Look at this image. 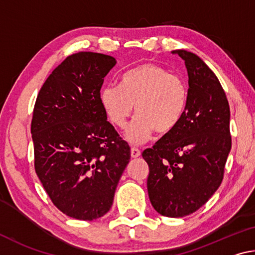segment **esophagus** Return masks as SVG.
Returning a JSON list of instances; mask_svg holds the SVG:
<instances>
[{"label":"esophagus","mask_w":255,"mask_h":255,"mask_svg":"<svg viewBox=\"0 0 255 255\" xmlns=\"http://www.w3.org/2000/svg\"><path fill=\"white\" fill-rule=\"evenodd\" d=\"M130 155H131L132 158H136L138 156H140V150L138 149V148H136V147H131Z\"/></svg>","instance_id":"34e87169"}]
</instances>
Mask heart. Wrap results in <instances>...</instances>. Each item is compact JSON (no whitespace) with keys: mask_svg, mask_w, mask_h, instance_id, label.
Listing matches in <instances>:
<instances>
[{"mask_svg":"<svg viewBox=\"0 0 255 255\" xmlns=\"http://www.w3.org/2000/svg\"><path fill=\"white\" fill-rule=\"evenodd\" d=\"M100 101L108 119L117 127L124 126L135 106L137 116L126 129V138L139 144L154 130L166 135L178 126L187 112L189 88L167 68L144 63L125 73L122 86L106 85Z\"/></svg>","mask_w":255,"mask_h":255,"instance_id":"b5f03b06","label":"heart"}]
</instances>
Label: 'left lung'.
<instances>
[{
	"label": "left lung",
	"mask_w": 255,
	"mask_h": 255,
	"mask_svg": "<svg viewBox=\"0 0 255 255\" xmlns=\"http://www.w3.org/2000/svg\"><path fill=\"white\" fill-rule=\"evenodd\" d=\"M184 60L189 101L183 119L152 148L148 164L150 204L165 217H183L204 206L219 188L232 147L230 105L217 76L188 50H173Z\"/></svg>",
	"instance_id": "left-lung-1"
}]
</instances>
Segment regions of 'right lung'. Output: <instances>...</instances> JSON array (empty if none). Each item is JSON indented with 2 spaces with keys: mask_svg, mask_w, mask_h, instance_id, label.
<instances>
[{
  "mask_svg": "<svg viewBox=\"0 0 255 255\" xmlns=\"http://www.w3.org/2000/svg\"><path fill=\"white\" fill-rule=\"evenodd\" d=\"M112 56L81 51L64 59L38 93L31 133L34 170L47 195L72 218L106 215L130 159L100 101Z\"/></svg>",
  "mask_w": 255,
  "mask_h": 255,
  "instance_id": "right-lung-1",
  "label": "right lung"
}]
</instances>
